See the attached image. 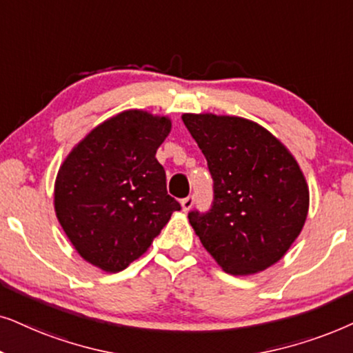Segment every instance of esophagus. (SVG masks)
<instances>
[{
  "label": "esophagus",
  "instance_id": "34e87169",
  "mask_svg": "<svg viewBox=\"0 0 353 353\" xmlns=\"http://www.w3.org/2000/svg\"><path fill=\"white\" fill-rule=\"evenodd\" d=\"M181 206H182V211H189L192 206H194V196H187V199L181 200Z\"/></svg>",
  "mask_w": 353,
  "mask_h": 353
}]
</instances>
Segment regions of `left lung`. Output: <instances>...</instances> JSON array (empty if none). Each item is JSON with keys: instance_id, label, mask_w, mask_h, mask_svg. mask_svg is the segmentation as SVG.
I'll return each mask as SVG.
<instances>
[{"instance_id": "obj_1", "label": "left lung", "mask_w": 353, "mask_h": 353, "mask_svg": "<svg viewBox=\"0 0 353 353\" xmlns=\"http://www.w3.org/2000/svg\"><path fill=\"white\" fill-rule=\"evenodd\" d=\"M208 161L214 201L189 213L205 250L223 271L250 276L283 258L302 232L310 206L303 171L289 148L255 121L184 112Z\"/></svg>"}]
</instances>
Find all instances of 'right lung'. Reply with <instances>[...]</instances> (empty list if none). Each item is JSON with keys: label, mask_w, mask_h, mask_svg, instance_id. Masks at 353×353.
Returning a JSON list of instances; mask_svg holds the SVG:
<instances>
[{"label": "right lung", "mask_w": 353, "mask_h": 353, "mask_svg": "<svg viewBox=\"0 0 353 353\" xmlns=\"http://www.w3.org/2000/svg\"><path fill=\"white\" fill-rule=\"evenodd\" d=\"M171 117L128 110L93 128L61 163L54 213L75 252L119 272L148 250L181 205L157 159Z\"/></svg>", "instance_id": "add662e5"}]
</instances>
